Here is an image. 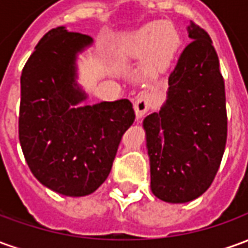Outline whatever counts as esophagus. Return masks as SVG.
<instances>
[{
  "instance_id": "1",
  "label": "esophagus",
  "mask_w": 248,
  "mask_h": 248,
  "mask_svg": "<svg viewBox=\"0 0 248 248\" xmlns=\"http://www.w3.org/2000/svg\"><path fill=\"white\" fill-rule=\"evenodd\" d=\"M153 108V97L149 93H140L134 101V110L138 118H142L150 108Z\"/></svg>"
}]
</instances>
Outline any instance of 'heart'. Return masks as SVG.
I'll list each match as a JSON object with an SVG mask.
<instances>
[{
	"mask_svg": "<svg viewBox=\"0 0 248 248\" xmlns=\"http://www.w3.org/2000/svg\"><path fill=\"white\" fill-rule=\"evenodd\" d=\"M181 40L177 30L165 22H151L138 30L129 45L131 57H142L149 53L153 67H163L177 53Z\"/></svg>",
	"mask_w": 248,
	"mask_h": 248,
	"instance_id": "obj_1",
	"label": "heart"
}]
</instances>
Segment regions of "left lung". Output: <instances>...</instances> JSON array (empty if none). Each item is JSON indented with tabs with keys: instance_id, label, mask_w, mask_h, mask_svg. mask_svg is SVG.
I'll return each instance as SVG.
<instances>
[{
	"instance_id": "1",
	"label": "left lung",
	"mask_w": 248,
	"mask_h": 248,
	"mask_svg": "<svg viewBox=\"0 0 248 248\" xmlns=\"http://www.w3.org/2000/svg\"><path fill=\"white\" fill-rule=\"evenodd\" d=\"M191 42L169 77L167 101L143 121L151 191L169 203L190 202L211 186L227 140L224 79L207 31L190 21Z\"/></svg>"
}]
</instances>
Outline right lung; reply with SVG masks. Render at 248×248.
<instances>
[{
  "mask_svg": "<svg viewBox=\"0 0 248 248\" xmlns=\"http://www.w3.org/2000/svg\"><path fill=\"white\" fill-rule=\"evenodd\" d=\"M90 35L47 31L21 74L19 143L38 181L67 197L89 195L110 174L119 142L135 119L129 99L71 108L86 95L76 83V57Z\"/></svg>",
  "mask_w": 248,
  "mask_h": 248,
  "instance_id": "1",
  "label": "right lung"
}]
</instances>
